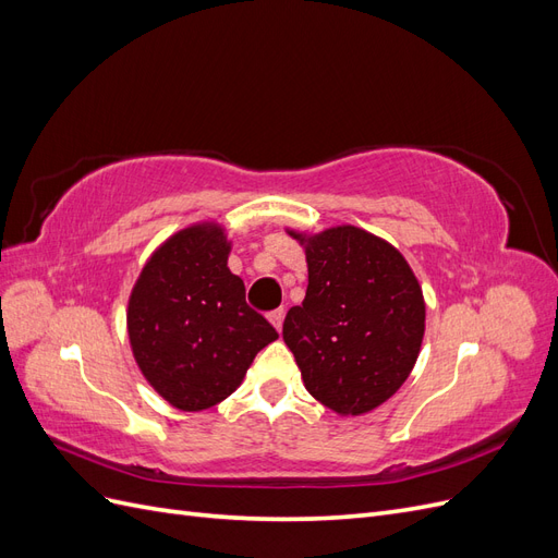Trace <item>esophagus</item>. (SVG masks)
Segmentation results:
<instances>
[{"label":"esophagus","instance_id":"34e87169","mask_svg":"<svg viewBox=\"0 0 558 558\" xmlns=\"http://www.w3.org/2000/svg\"><path fill=\"white\" fill-rule=\"evenodd\" d=\"M283 314H286V312L279 307V310H275V312H269V316H267L269 324H272L277 330H281V326H283Z\"/></svg>","mask_w":558,"mask_h":558}]
</instances>
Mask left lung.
Returning <instances> with one entry per match:
<instances>
[{"mask_svg":"<svg viewBox=\"0 0 558 558\" xmlns=\"http://www.w3.org/2000/svg\"><path fill=\"white\" fill-rule=\"evenodd\" d=\"M305 246L307 295L283 320L307 391L328 410H377L410 377L426 330V302L402 253L356 226L318 234L289 230Z\"/></svg>","mask_w":558,"mask_h":558,"instance_id":"left-lung-1","label":"left lung"}]
</instances>
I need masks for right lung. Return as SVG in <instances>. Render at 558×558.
I'll use <instances>...</instances> for the list:
<instances>
[{
  "mask_svg": "<svg viewBox=\"0 0 558 558\" xmlns=\"http://www.w3.org/2000/svg\"><path fill=\"white\" fill-rule=\"evenodd\" d=\"M228 253L218 223L183 228L156 248L130 293L134 361L146 381L183 412L226 400L256 353L279 337L246 305L244 281L228 269Z\"/></svg>",
  "mask_w": 558,
  "mask_h": 558,
  "instance_id": "add662e5",
  "label": "right lung"
}]
</instances>
